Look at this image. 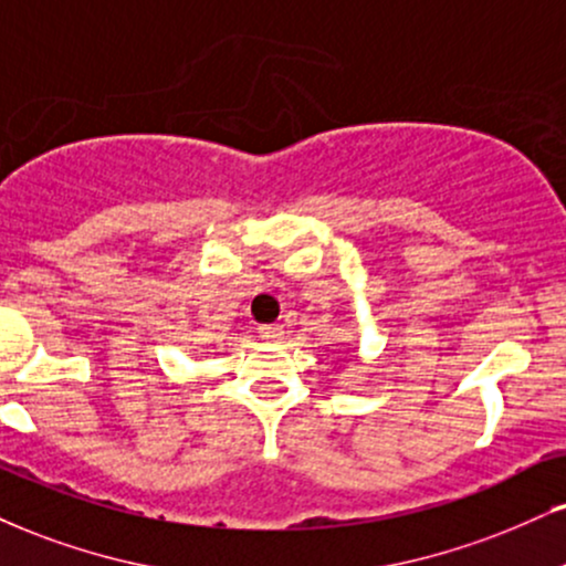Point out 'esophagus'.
Listing matches in <instances>:
<instances>
[{
    "label": "esophagus",
    "mask_w": 566,
    "mask_h": 566,
    "mask_svg": "<svg viewBox=\"0 0 566 566\" xmlns=\"http://www.w3.org/2000/svg\"><path fill=\"white\" fill-rule=\"evenodd\" d=\"M258 332H261V337L265 339V343H279V339L284 337V326H279V324H263Z\"/></svg>",
    "instance_id": "esophagus-1"
}]
</instances>
